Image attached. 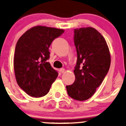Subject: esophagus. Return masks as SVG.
Here are the masks:
<instances>
[{
	"label": "esophagus",
	"instance_id": "34e87169",
	"mask_svg": "<svg viewBox=\"0 0 126 126\" xmlns=\"http://www.w3.org/2000/svg\"><path fill=\"white\" fill-rule=\"evenodd\" d=\"M60 71H61V73H64V72H65V69H64V68H61V69H60Z\"/></svg>",
	"mask_w": 126,
	"mask_h": 126
}]
</instances>
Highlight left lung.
Masks as SVG:
<instances>
[{"label":"left lung","mask_w":126,"mask_h":126,"mask_svg":"<svg viewBox=\"0 0 126 126\" xmlns=\"http://www.w3.org/2000/svg\"><path fill=\"white\" fill-rule=\"evenodd\" d=\"M74 43L77 52L76 78L66 89L70 97L84 101L93 96L107 74L110 55L103 36L92 27L74 29Z\"/></svg>","instance_id":"obj_1"}]
</instances>
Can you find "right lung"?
Instances as JSON below:
<instances>
[{"label": "right lung", "mask_w": 126, "mask_h": 126, "mask_svg": "<svg viewBox=\"0 0 126 126\" xmlns=\"http://www.w3.org/2000/svg\"><path fill=\"white\" fill-rule=\"evenodd\" d=\"M64 32L61 29L34 26L22 35L15 48L14 69L17 84L33 97L48 93L58 72L47 62L49 47L53 40Z\"/></svg>", "instance_id": "obj_1"}]
</instances>
